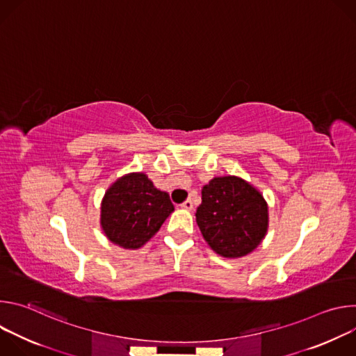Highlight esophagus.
Listing matches in <instances>:
<instances>
[{
  "mask_svg": "<svg viewBox=\"0 0 356 356\" xmlns=\"http://www.w3.org/2000/svg\"><path fill=\"white\" fill-rule=\"evenodd\" d=\"M181 207L186 209V210H193V201H191V198H187L181 204Z\"/></svg>",
  "mask_w": 356,
  "mask_h": 356,
  "instance_id": "1",
  "label": "esophagus"
}]
</instances>
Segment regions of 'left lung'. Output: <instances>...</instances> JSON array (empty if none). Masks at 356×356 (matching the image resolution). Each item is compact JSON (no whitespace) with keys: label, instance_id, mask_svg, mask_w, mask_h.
Returning <instances> with one entry per match:
<instances>
[{"label":"left lung","instance_id":"1","mask_svg":"<svg viewBox=\"0 0 356 356\" xmlns=\"http://www.w3.org/2000/svg\"><path fill=\"white\" fill-rule=\"evenodd\" d=\"M195 220L202 236L218 255L241 258L265 238L268 204L245 180L235 176L214 177L202 187Z\"/></svg>","mask_w":356,"mask_h":356}]
</instances>
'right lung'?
Here are the masks:
<instances>
[{
    "label": "right lung",
    "mask_w": 356,
    "mask_h": 356,
    "mask_svg": "<svg viewBox=\"0 0 356 356\" xmlns=\"http://www.w3.org/2000/svg\"><path fill=\"white\" fill-rule=\"evenodd\" d=\"M173 210L168 193L158 190L146 175L131 173L107 190L101 227L111 242L136 249L159 231Z\"/></svg>",
    "instance_id": "add662e5"
}]
</instances>
